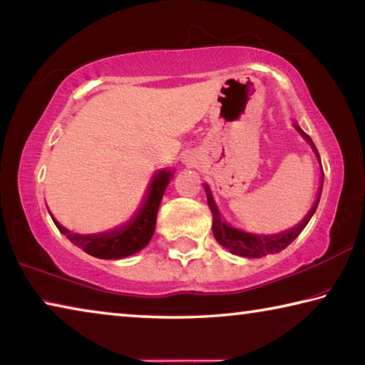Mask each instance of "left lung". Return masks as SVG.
Listing matches in <instances>:
<instances>
[{
  "instance_id": "obj_1",
  "label": "left lung",
  "mask_w": 365,
  "mask_h": 365,
  "mask_svg": "<svg viewBox=\"0 0 365 365\" xmlns=\"http://www.w3.org/2000/svg\"><path fill=\"white\" fill-rule=\"evenodd\" d=\"M292 125L298 134L303 137V140L309 145L316 156L317 163H319V165H321V158H319V153H317L316 145L313 143V140H311L308 134H304V130L300 128V125H298L297 121H294ZM322 183H324V172H322V165H321V185H319V190H317L314 204L311 205L308 214L304 215L300 220V223H297L295 227L289 228L286 231H281V233H276V235H257V233H249V231H244V230H240L236 227H231V225L225 220V217L222 215L220 209H218L210 187L207 183H204V191H205V196H207V204H209V209L212 212V218H214V220H212V233H214L215 240L218 244H220V246L228 249L231 254H235V255L247 257V258H262V257H267L269 254H277V252L286 249L289 244L302 233L304 227L308 225V222L311 220V217L314 215L317 204H319V200H321Z\"/></svg>"
}]
</instances>
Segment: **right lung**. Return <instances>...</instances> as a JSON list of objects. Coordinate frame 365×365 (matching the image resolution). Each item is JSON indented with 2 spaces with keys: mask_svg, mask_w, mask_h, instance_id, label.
I'll return each mask as SVG.
<instances>
[{
  "mask_svg": "<svg viewBox=\"0 0 365 365\" xmlns=\"http://www.w3.org/2000/svg\"><path fill=\"white\" fill-rule=\"evenodd\" d=\"M175 170L172 169H161L151 177V182L147 187V191L142 197L140 204L135 209L134 214L130 215L128 222H124L119 227L102 231V233L92 235H81L73 233L67 230L63 225L56 220V217L51 214L52 222L56 223L62 235L67 236V240L71 241L75 246L83 249L86 254L92 257L103 258V260H111V258H124L129 255L137 254L151 241L155 235L156 227V215L160 209L164 191L174 177Z\"/></svg>",
  "mask_w": 365,
  "mask_h": 365,
  "instance_id": "1",
  "label": "right lung"
}]
</instances>
